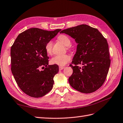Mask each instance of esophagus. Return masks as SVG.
Instances as JSON below:
<instances>
[{
  "mask_svg": "<svg viewBox=\"0 0 123 123\" xmlns=\"http://www.w3.org/2000/svg\"><path fill=\"white\" fill-rule=\"evenodd\" d=\"M64 68V66H59V70L60 71H61V70H62Z\"/></svg>",
  "mask_w": 123,
  "mask_h": 123,
  "instance_id": "obj_1",
  "label": "esophagus"
}]
</instances>
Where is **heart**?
<instances>
[{
    "mask_svg": "<svg viewBox=\"0 0 123 123\" xmlns=\"http://www.w3.org/2000/svg\"><path fill=\"white\" fill-rule=\"evenodd\" d=\"M58 39L66 46H68L71 44V41L70 38L65 34H61L58 37ZM53 45V42L52 41H48L45 45V50L47 53L50 55L52 53V48ZM71 60V57L68 54L56 55L52 58L50 62L52 64H56L59 66H64Z\"/></svg>",
    "mask_w": 123,
    "mask_h": 123,
    "instance_id": "heart-1",
    "label": "heart"
}]
</instances>
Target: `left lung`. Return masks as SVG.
Listing matches in <instances>:
<instances>
[{
	"mask_svg": "<svg viewBox=\"0 0 123 123\" xmlns=\"http://www.w3.org/2000/svg\"><path fill=\"white\" fill-rule=\"evenodd\" d=\"M60 33L68 34L78 43L72 64L69 65L73 70L68 78L70 85L83 93L95 92L105 82L110 65L106 38L97 29L84 24L63 30ZM79 64L83 65L82 67Z\"/></svg>",
	"mask_w": 123,
	"mask_h": 123,
	"instance_id": "left-lung-1",
	"label": "left lung"
}]
</instances>
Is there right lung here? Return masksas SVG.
Returning a JSON list of instances; mask_svg holds the SVG:
<instances>
[{
  "instance_id": "obj_1",
  "label": "right lung",
  "mask_w": 123,
  "mask_h": 123,
  "mask_svg": "<svg viewBox=\"0 0 123 123\" xmlns=\"http://www.w3.org/2000/svg\"><path fill=\"white\" fill-rule=\"evenodd\" d=\"M61 30L30 28L20 33L11 46L12 73L19 88L29 96L41 97L52 89L59 66L48 65L45 45Z\"/></svg>"
}]
</instances>
